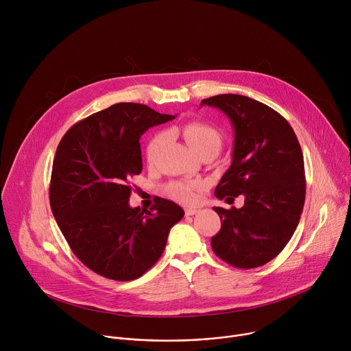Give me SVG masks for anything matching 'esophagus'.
I'll return each instance as SVG.
<instances>
[{
  "instance_id": "34e87169",
  "label": "esophagus",
  "mask_w": 351,
  "mask_h": 351,
  "mask_svg": "<svg viewBox=\"0 0 351 351\" xmlns=\"http://www.w3.org/2000/svg\"><path fill=\"white\" fill-rule=\"evenodd\" d=\"M197 213H198L197 208H186V210H184V214H186V215H194V214H197Z\"/></svg>"
}]
</instances>
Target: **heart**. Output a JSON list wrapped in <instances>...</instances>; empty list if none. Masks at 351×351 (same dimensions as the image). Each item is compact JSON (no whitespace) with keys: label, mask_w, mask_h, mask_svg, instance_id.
I'll list each match as a JSON object with an SVG mask.
<instances>
[{"label":"heart","mask_w":351,"mask_h":351,"mask_svg":"<svg viewBox=\"0 0 351 351\" xmlns=\"http://www.w3.org/2000/svg\"><path fill=\"white\" fill-rule=\"evenodd\" d=\"M180 133L187 141L189 147L198 156L204 152H213L215 154L219 153L223 144L222 133L210 123L206 122H190L180 126ZM167 140L165 132L156 133L148 140L145 147V157L148 162H154L157 158L161 147ZM203 187L202 182L197 180H175L167 186V191L171 197L183 204H194L198 198V190Z\"/></svg>","instance_id":"obj_1"}]
</instances>
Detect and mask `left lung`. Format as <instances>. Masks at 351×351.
Instances as JSON below:
<instances>
[{"label":"left lung","mask_w":351,"mask_h":351,"mask_svg":"<svg viewBox=\"0 0 351 351\" xmlns=\"http://www.w3.org/2000/svg\"><path fill=\"white\" fill-rule=\"evenodd\" d=\"M221 110L234 132L232 164L215 189L219 199L244 197L241 208L214 207L222 226L214 253L243 269L274 260L291 239L306 199L304 158L294 130L271 107L245 95L219 94L202 101Z\"/></svg>","instance_id":"8db88e82"}]
</instances>
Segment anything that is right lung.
<instances>
[{"instance_id":"1","label":"right lung","mask_w":351,"mask_h":351,"mask_svg":"<svg viewBox=\"0 0 351 351\" xmlns=\"http://www.w3.org/2000/svg\"><path fill=\"white\" fill-rule=\"evenodd\" d=\"M143 104L119 103L75 123L58 144L49 206L75 256L93 272L133 280L162 256L171 228L184 211L158 198L132 208L130 178L143 169L140 137L172 121Z\"/></svg>"}]
</instances>
